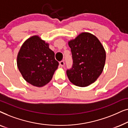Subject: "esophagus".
Here are the masks:
<instances>
[{
  "instance_id": "34e87169",
  "label": "esophagus",
  "mask_w": 128,
  "mask_h": 128,
  "mask_svg": "<svg viewBox=\"0 0 128 128\" xmlns=\"http://www.w3.org/2000/svg\"><path fill=\"white\" fill-rule=\"evenodd\" d=\"M59 64H60V66H61V67H63L64 65V60H62L60 61V62H59Z\"/></svg>"
}]
</instances>
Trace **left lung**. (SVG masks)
I'll return each mask as SVG.
<instances>
[{
	"label": "left lung",
	"mask_w": 128,
	"mask_h": 128,
	"mask_svg": "<svg viewBox=\"0 0 128 128\" xmlns=\"http://www.w3.org/2000/svg\"><path fill=\"white\" fill-rule=\"evenodd\" d=\"M72 54L73 66L66 74L72 83L87 87L95 82L102 72L106 53L99 40L89 32H82L68 42Z\"/></svg>",
	"instance_id": "1"
}]
</instances>
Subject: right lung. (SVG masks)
Returning <instances> with one entry per match:
<instances>
[{
  "label": "right lung",
  "instance_id": "obj_1",
  "mask_svg": "<svg viewBox=\"0 0 128 128\" xmlns=\"http://www.w3.org/2000/svg\"><path fill=\"white\" fill-rule=\"evenodd\" d=\"M17 64L26 82L41 87L51 80L59 63L49 44L38 36H34L22 44L17 55Z\"/></svg>",
  "mask_w": 128,
  "mask_h": 128
}]
</instances>
